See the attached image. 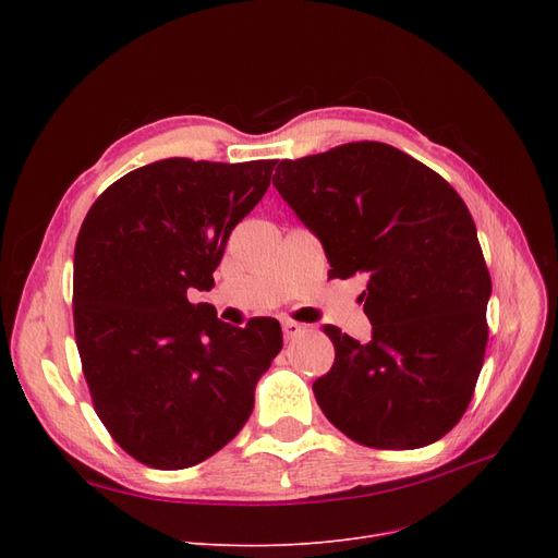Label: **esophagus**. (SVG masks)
Segmentation results:
<instances>
[{
	"label": "esophagus",
	"mask_w": 558,
	"mask_h": 558,
	"mask_svg": "<svg viewBox=\"0 0 558 558\" xmlns=\"http://www.w3.org/2000/svg\"><path fill=\"white\" fill-rule=\"evenodd\" d=\"M282 332L287 339H294L299 337L301 332H305V326L303 324H296V320H282Z\"/></svg>",
	"instance_id": "1"
}]
</instances>
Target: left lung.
I'll use <instances>...</instances> for the list:
<instances>
[{
    "label": "left lung",
    "instance_id": "1",
    "mask_svg": "<svg viewBox=\"0 0 558 558\" xmlns=\"http://www.w3.org/2000/svg\"><path fill=\"white\" fill-rule=\"evenodd\" d=\"M274 185L326 248L332 278H368L373 339L335 326V364L312 385L355 444L414 450L446 436L473 400L488 343L490 274L457 190L383 142L282 160Z\"/></svg>",
    "mask_w": 558,
    "mask_h": 558
}]
</instances>
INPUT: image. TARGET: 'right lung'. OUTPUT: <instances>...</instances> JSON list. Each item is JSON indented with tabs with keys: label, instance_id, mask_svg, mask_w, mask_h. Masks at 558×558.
<instances>
[{
	"label": "right lung",
	"instance_id": "obj_1",
	"mask_svg": "<svg viewBox=\"0 0 558 558\" xmlns=\"http://www.w3.org/2000/svg\"><path fill=\"white\" fill-rule=\"evenodd\" d=\"M278 160L167 158L114 181L74 248V337L95 412L144 465L181 471L219 452L253 412L282 348L276 318L232 328L187 289H210Z\"/></svg>",
	"mask_w": 558,
	"mask_h": 558
}]
</instances>
